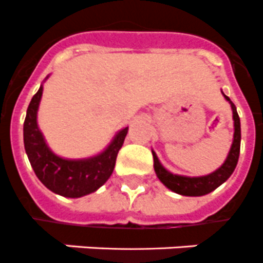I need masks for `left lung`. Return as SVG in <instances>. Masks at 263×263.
<instances>
[{
    "mask_svg": "<svg viewBox=\"0 0 263 263\" xmlns=\"http://www.w3.org/2000/svg\"><path fill=\"white\" fill-rule=\"evenodd\" d=\"M221 93L226 98L227 102L231 104L232 119H234V138H232V144H231L230 152L227 155L226 160L217 170L208 174V175L201 176L178 175V174L168 171L167 168L161 164L156 152L152 149L153 168H155L157 178L165 187L176 193V194L186 195V197H201V195L209 194L213 190H216L218 186H221L232 175V172L236 168L239 153H240V119H239L238 111H236L234 103L231 102V99L224 92L221 91Z\"/></svg>",
    "mask_w": 263,
    "mask_h": 263,
    "instance_id": "obj_1",
    "label": "left lung"
}]
</instances>
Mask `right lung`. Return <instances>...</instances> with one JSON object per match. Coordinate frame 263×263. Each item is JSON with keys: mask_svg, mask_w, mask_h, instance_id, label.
Wrapping results in <instances>:
<instances>
[{"mask_svg": "<svg viewBox=\"0 0 263 263\" xmlns=\"http://www.w3.org/2000/svg\"><path fill=\"white\" fill-rule=\"evenodd\" d=\"M50 77V74L45 79ZM43 81V83H45ZM43 83L33 95L25 115L24 148L37 179L46 187L66 198H80L100 189L114 171L119 149L129 127L115 133L102 152L84 159H66L51 151L37 125V110L43 95Z\"/></svg>", "mask_w": 263, "mask_h": 263, "instance_id": "1", "label": "right lung"}]
</instances>
